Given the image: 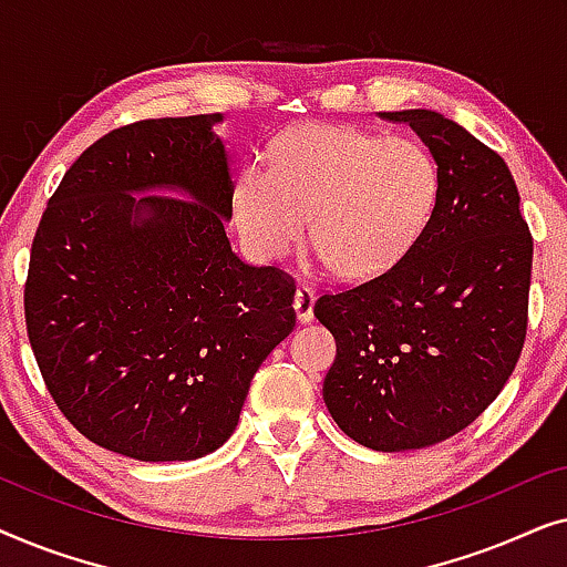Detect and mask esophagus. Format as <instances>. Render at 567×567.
<instances>
[{
	"instance_id": "obj_1",
	"label": "esophagus",
	"mask_w": 567,
	"mask_h": 567,
	"mask_svg": "<svg viewBox=\"0 0 567 567\" xmlns=\"http://www.w3.org/2000/svg\"><path fill=\"white\" fill-rule=\"evenodd\" d=\"M315 299H317V293L309 289V286L301 284L297 289V297H293V309H297L299 322H312L315 320Z\"/></svg>"
}]
</instances>
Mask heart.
<instances>
[{"label": "heart", "instance_id": "obj_1", "mask_svg": "<svg viewBox=\"0 0 567 567\" xmlns=\"http://www.w3.org/2000/svg\"><path fill=\"white\" fill-rule=\"evenodd\" d=\"M441 175L413 138L338 123H307L270 144V167L237 175L235 221L262 260H281L307 229L328 268L367 281L405 258L429 227Z\"/></svg>", "mask_w": 567, "mask_h": 567}]
</instances>
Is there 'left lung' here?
Wrapping results in <instances>:
<instances>
[{"instance_id": "obj_1", "label": "left lung", "mask_w": 567, "mask_h": 567, "mask_svg": "<svg viewBox=\"0 0 567 567\" xmlns=\"http://www.w3.org/2000/svg\"><path fill=\"white\" fill-rule=\"evenodd\" d=\"M379 115L431 150L436 208L398 266L322 293L315 317L338 348L322 384L332 421L361 446L405 452L467 429L514 374L534 239L498 152L441 113Z\"/></svg>"}]
</instances>
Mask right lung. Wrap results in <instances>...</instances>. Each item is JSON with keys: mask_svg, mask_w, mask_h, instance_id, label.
<instances>
[{"mask_svg": "<svg viewBox=\"0 0 567 567\" xmlns=\"http://www.w3.org/2000/svg\"><path fill=\"white\" fill-rule=\"evenodd\" d=\"M219 121L150 118L97 138L30 247L28 340L53 402L92 444L138 462L219 449L255 371L297 324L293 278L229 247ZM159 187L186 198L130 196Z\"/></svg>", "mask_w": 567, "mask_h": 567, "instance_id": "1", "label": "right lung"}]
</instances>
